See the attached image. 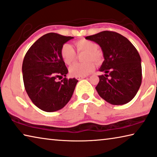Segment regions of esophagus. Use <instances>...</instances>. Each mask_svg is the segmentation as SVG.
Returning <instances> with one entry per match:
<instances>
[{
    "label": "esophagus",
    "instance_id": "34e87169",
    "mask_svg": "<svg viewBox=\"0 0 157 157\" xmlns=\"http://www.w3.org/2000/svg\"><path fill=\"white\" fill-rule=\"evenodd\" d=\"M85 78H86V76H78V77H76V79H78V80H80V79H84Z\"/></svg>",
    "mask_w": 157,
    "mask_h": 157
}]
</instances>
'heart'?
<instances>
[{
	"instance_id": "b5f03b06",
	"label": "heart",
	"mask_w": 157,
	"mask_h": 157,
	"mask_svg": "<svg viewBox=\"0 0 157 157\" xmlns=\"http://www.w3.org/2000/svg\"><path fill=\"white\" fill-rule=\"evenodd\" d=\"M78 52H86L82 63H75L69 68L71 75L73 76H86L91 73L95 69V64L91 60L99 63L103 60V53L97 49V44L92 41L82 39L75 43ZM61 55L66 64H71L75 61L76 52L71 44L66 43L61 47Z\"/></svg>"
}]
</instances>
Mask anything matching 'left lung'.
Returning a JSON list of instances; mask_svg holds the SVG:
<instances>
[{
    "label": "left lung",
    "instance_id": "1",
    "mask_svg": "<svg viewBox=\"0 0 157 157\" xmlns=\"http://www.w3.org/2000/svg\"><path fill=\"white\" fill-rule=\"evenodd\" d=\"M101 47L104 61L96 89L112 105H124L136 95L142 82L141 59L136 47L121 34L105 31L86 36Z\"/></svg>",
    "mask_w": 157,
    "mask_h": 157
}]
</instances>
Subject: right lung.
Listing matches in <instances>:
<instances>
[{
    "mask_svg": "<svg viewBox=\"0 0 157 157\" xmlns=\"http://www.w3.org/2000/svg\"><path fill=\"white\" fill-rule=\"evenodd\" d=\"M71 36L49 33L40 37L24 56L22 73L24 87L38 108L52 113L63 108L71 100L78 80L67 79L68 69L61 55L62 46ZM65 77L61 82L57 78Z\"/></svg>",
    "mask_w": 157,
    "mask_h": 157,
    "instance_id": "obj_1",
    "label": "right lung"
}]
</instances>
